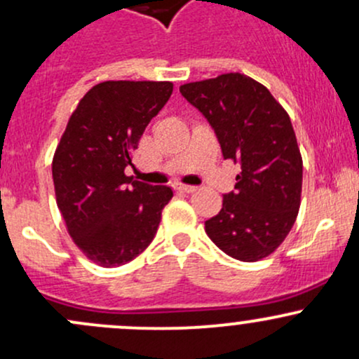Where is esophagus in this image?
Returning <instances> with one entry per match:
<instances>
[{"label":"esophagus","mask_w":359,"mask_h":359,"mask_svg":"<svg viewBox=\"0 0 359 359\" xmlns=\"http://www.w3.org/2000/svg\"><path fill=\"white\" fill-rule=\"evenodd\" d=\"M179 191L187 192V194H192V192L198 191V187H196V186H186V184H180V186H179Z\"/></svg>","instance_id":"esophagus-1"}]
</instances>
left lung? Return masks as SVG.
Returning a JSON list of instances; mask_svg holds the SVG:
<instances>
[{"mask_svg": "<svg viewBox=\"0 0 359 359\" xmlns=\"http://www.w3.org/2000/svg\"><path fill=\"white\" fill-rule=\"evenodd\" d=\"M180 93L215 129L224 160L242 168L222 211L204 223L208 237L237 261H261L285 242L302 203L303 161L288 112L240 73L186 83Z\"/></svg>", "mask_w": 359, "mask_h": 359, "instance_id": "1", "label": "left lung"}]
</instances>
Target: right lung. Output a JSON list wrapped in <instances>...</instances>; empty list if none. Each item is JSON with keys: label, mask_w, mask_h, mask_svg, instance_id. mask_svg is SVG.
I'll return each instance as SVG.
<instances>
[{"label": "right lung", "mask_w": 359, "mask_h": 359, "mask_svg": "<svg viewBox=\"0 0 359 359\" xmlns=\"http://www.w3.org/2000/svg\"><path fill=\"white\" fill-rule=\"evenodd\" d=\"M170 81H104L78 102L53 158L56 203L71 238L102 267H119L151 243L167 186L124 173L149 121L172 95Z\"/></svg>", "instance_id": "1"}]
</instances>
